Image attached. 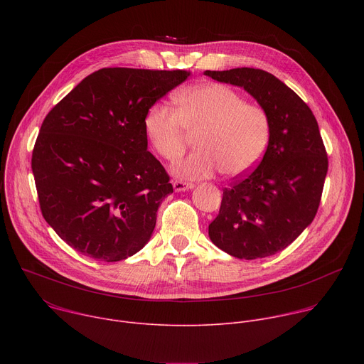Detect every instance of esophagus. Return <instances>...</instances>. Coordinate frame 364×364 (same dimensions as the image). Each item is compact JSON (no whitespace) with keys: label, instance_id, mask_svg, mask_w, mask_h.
<instances>
[{"label":"esophagus","instance_id":"obj_1","mask_svg":"<svg viewBox=\"0 0 364 364\" xmlns=\"http://www.w3.org/2000/svg\"><path fill=\"white\" fill-rule=\"evenodd\" d=\"M173 187L176 191H186L194 187L193 183H187V181H181V180H173Z\"/></svg>","mask_w":364,"mask_h":364}]
</instances>
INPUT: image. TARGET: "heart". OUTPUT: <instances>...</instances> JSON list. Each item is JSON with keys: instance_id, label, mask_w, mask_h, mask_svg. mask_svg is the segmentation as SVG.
I'll list each match as a JSON object with an SVG mask.
<instances>
[{"instance_id": "1", "label": "heart", "mask_w": 364, "mask_h": 364, "mask_svg": "<svg viewBox=\"0 0 364 364\" xmlns=\"http://www.w3.org/2000/svg\"><path fill=\"white\" fill-rule=\"evenodd\" d=\"M176 109L154 103L144 117V131L151 146L166 160H176L190 134L197 149L173 166L184 178H207L222 171L237 177L250 171L268 149L272 122L268 111L233 87L204 82L174 95Z\"/></svg>"}]
</instances>
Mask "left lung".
<instances>
[{
	"label": "left lung",
	"instance_id": "obj_1",
	"mask_svg": "<svg viewBox=\"0 0 364 364\" xmlns=\"http://www.w3.org/2000/svg\"><path fill=\"white\" fill-rule=\"evenodd\" d=\"M204 75L243 87L272 122L262 161L223 190L209 236L239 259L275 255L311 225L318 210L328 159L317 119L292 89L265 70L237 68Z\"/></svg>",
	"mask_w": 364,
	"mask_h": 364
}]
</instances>
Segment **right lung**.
Returning <instances> with one entry per match:
<instances>
[{"instance_id": "obj_1", "label": "right lung", "mask_w": 364, "mask_h": 364, "mask_svg": "<svg viewBox=\"0 0 364 364\" xmlns=\"http://www.w3.org/2000/svg\"><path fill=\"white\" fill-rule=\"evenodd\" d=\"M188 76L187 70L100 69L44 118L31 157L40 209L75 250L118 262L149 240L173 186L146 151L144 117Z\"/></svg>"}]
</instances>
